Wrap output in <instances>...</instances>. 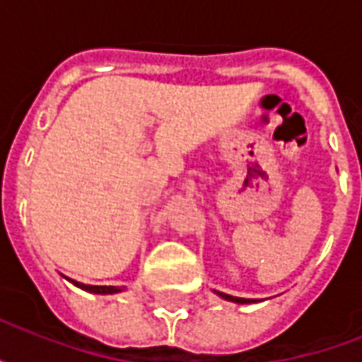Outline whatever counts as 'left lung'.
Here are the masks:
<instances>
[{"mask_svg": "<svg viewBox=\"0 0 362 362\" xmlns=\"http://www.w3.org/2000/svg\"><path fill=\"white\" fill-rule=\"evenodd\" d=\"M217 295H219L221 298H225V300H230V303H238V304L254 303V300H250V298H240V296H230V295H225V293H219V291H217Z\"/></svg>", "mask_w": 362, "mask_h": 362, "instance_id": "1", "label": "left lung"}]
</instances>
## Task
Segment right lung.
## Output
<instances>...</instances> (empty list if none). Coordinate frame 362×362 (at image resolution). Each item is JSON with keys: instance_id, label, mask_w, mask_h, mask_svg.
<instances>
[{"instance_id": "1", "label": "right lung", "mask_w": 362, "mask_h": 362, "mask_svg": "<svg viewBox=\"0 0 362 362\" xmlns=\"http://www.w3.org/2000/svg\"><path fill=\"white\" fill-rule=\"evenodd\" d=\"M66 279L71 281L75 287L83 288V291H87V293H95V295H114V293H119V291H122L119 287H106V285H104V287H98V285H85V283L69 279V277H66Z\"/></svg>"}]
</instances>
